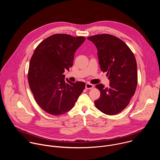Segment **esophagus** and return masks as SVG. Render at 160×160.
Here are the masks:
<instances>
[{
	"label": "esophagus",
	"mask_w": 160,
	"mask_h": 160,
	"mask_svg": "<svg viewBox=\"0 0 160 160\" xmlns=\"http://www.w3.org/2000/svg\"><path fill=\"white\" fill-rule=\"evenodd\" d=\"M94 87V85L93 84H91L90 83H87L85 85L86 89H91V88H92Z\"/></svg>",
	"instance_id": "1"
}]
</instances>
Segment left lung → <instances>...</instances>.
Wrapping results in <instances>:
<instances>
[{"instance_id": "1", "label": "left lung", "mask_w": 160, "mask_h": 160, "mask_svg": "<svg viewBox=\"0 0 160 160\" xmlns=\"http://www.w3.org/2000/svg\"><path fill=\"white\" fill-rule=\"evenodd\" d=\"M98 49L101 70L107 72L109 86L102 83L96 87L101 92L96 108L104 114L115 115L123 111L134 95L138 85L135 58L128 45L119 38L99 34L87 38Z\"/></svg>"}]
</instances>
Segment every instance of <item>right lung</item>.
<instances>
[{
  "label": "right lung",
  "instance_id": "right-lung-1",
  "mask_svg": "<svg viewBox=\"0 0 160 160\" xmlns=\"http://www.w3.org/2000/svg\"><path fill=\"white\" fill-rule=\"evenodd\" d=\"M85 40L54 34L40 42L32 56L29 86L38 106L50 115L59 116L71 110L85 87L84 82H66L63 75L73 66L75 52Z\"/></svg>",
  "mask_w": 160,
  "mask_h": 160
}]
</instances>
